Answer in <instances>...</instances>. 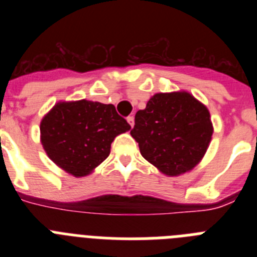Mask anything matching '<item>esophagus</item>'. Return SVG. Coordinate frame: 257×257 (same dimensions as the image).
<instances>
[{"instance_id":"obj_1","label":"esophagus","mask_w":257,"mask_h":257,"mask_svg":"<svg viewBox=\"0 0 257 257\" xmlns=\"http://www.w3.org/2000/svg\"><path fill=\"white\" fill-rule=\"evenodd\" d=\"M127 122H128V124H130L131 127H134V123H135V121H134L133 115H128V117H127Z\"/></svg>"}]
</instances>
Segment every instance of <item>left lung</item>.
Masks as SVG:
<instances>
[{"mask_svg": "<svg viewBox=\"0 0 257 257\" xmlns=\"http://www.w3.org/2000/svg\"><path fill=\"white\" fill-rule=\"evenodd\" d=\"M207 106L188 91L158 92L135 114L131 136L145 160L167 176L189 172L212 138Z\"/></svg>", "mask_w": 257, "mask_h": 257, "instance_id": "1", "label": "left lung"}]
</instances>
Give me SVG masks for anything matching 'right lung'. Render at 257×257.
Wrapping results in <instances>:
<instances>
[{"instance_id": "obj_1", "label": "right lung", "mask_w": 257, "mask_h": 257, "mask_svg": "<svg viewBox=\"0 0 257 257\" xmlns=\"http://www.w3.org/2000/svg\"><path fill=\"white\" fill-rule=\"evenodd\" d=\"M130 128L113 104L59 101L41 121V143L58 167L82 178L109 156L115 136Z\"/></svg>"}]
</instances>
